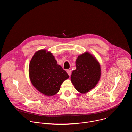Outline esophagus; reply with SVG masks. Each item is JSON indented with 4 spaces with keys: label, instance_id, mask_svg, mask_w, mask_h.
I'll return each mask as SVG.
<instances>
[{
    "label": "esophagus",
    "instance_id": "34e87169",
    "mask_svg": "<svg viewBox=\"0 0 132 132\" xmlns=\"http://www.w3.org/2000/svg\"><path fill=\"white\" fill-rule=\"evenodd\" d=\"M66 71H67V73L68 74L69 76H70V75H71V70L70 69H67V70H66Z\"/></svg>",
    "mask_w": 132,
    "mask_h": 132
}]
</instances>
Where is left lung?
Instances as JSON below:
<instances>
[{"mask_svg":"<svg viewBox=\"0 0 132 132\" xmlns=\"http://www.w3.org/2000/svg\"><path fill=\"white\" fill-rule=\"evenodd\" d=\"M76 69L73 70L71 80L75 88L85 93L95 88L101 76L99 62L93 56L86 52L79 55L76 61Z\"/></svg>","mask_w":132,"mask_h":132,"instance_id":"1","label":"left lung"}]
</instances>
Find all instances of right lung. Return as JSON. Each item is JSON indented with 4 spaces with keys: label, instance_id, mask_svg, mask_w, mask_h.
Returning a JSON list of instances; mask_svg holds the SVG:
<instances>
[{
    "label": "right lung",
    "instance_id": "right-lung-1",
    "mask_svg": "<svg viewBox=\"0 0 132 132\" xmlns=\"http://www.w3.org/2000/svg\"><path fill=\"white\" fill-rule=\"evenodd\" d=\"M29 71L33 86L47 96L57 93L62 83L69 77L66 71L57 64L52 54L46 50L34 54L30 63Z\"/></svg>",
    "mask_w": 132,
    "mask_h": 132
}]
</instances>
